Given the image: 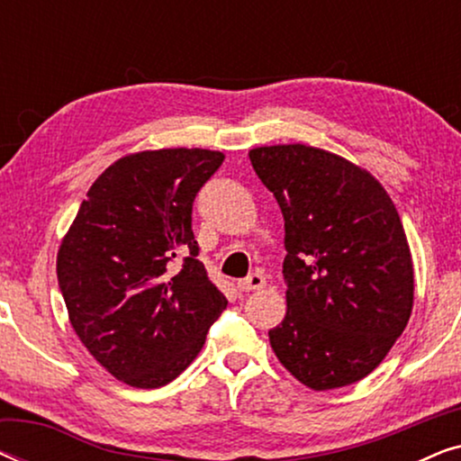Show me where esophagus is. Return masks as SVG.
Listing matches in <instances>:
<instances>
[{"label": "esophagus", "mask_w": 461, "mask_h": 461, "mask_svg": "<svg viewBox=\"0 0 461 461\" xmlns=\"http://www.w3.org/2000/svg\"><path fill=\"white\" fill-rule=\"evenodd\" d=\"M264 285H267V279L260 273H251L237 283V289L239 292H256V289H262Z\"/></svg>", "instance_id": "34e87169"}]
</instances>
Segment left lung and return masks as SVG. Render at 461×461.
<instances>
[{
    "instance_id": "left-lung-1",
    "label": "left lung",
    "mask_w": 461,
    "mask_h": 461,
    "mask_svg": "<svg viewBox=\"0 0 461 461\" xmlns=\"http://www.w3.org/2000/svg\"><path fill=\"white\" fill-rule=\"evenodd\" d=\"M285 220L287 312L268 331L283 367L312 390L355 384L411 317L413 262L399 212L367 169L330 150H249Z\"/></svg>"
}]
</instances>
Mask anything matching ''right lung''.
<instances>
[{
	"mask_svg": "<svg viewBox=\"0 0 461 461\" xmlns=\"http://www.w3.org/2000/svg\"><path fill=\"white\" fill-rule=\"evenodd\" d=\"M222 161L207 149L122 157L90 186L62 239L56 275L68 321L123 384L176 380L229 304L197 260L191 218L199 188Z\"/></svg>",
	"mask_w": 461,
	"mask_h": 461,
	"instance_id": "add662e5",
	"label": "right lung"
}]
</instances>
